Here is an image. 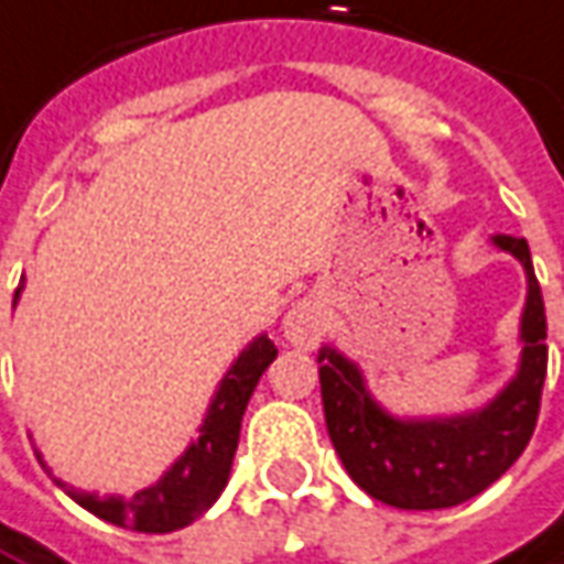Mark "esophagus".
Wrapping results in <instances>:
<instances>
[{"mask_svg": "<svg viewBox=\"0 0 564 564\" xmlns=\"http://www.w3.org/2000/svg\"><path fill=\"white\" fill-rule=\"evenodd\" d=\"M324 333V312L314 299L296 302L283 317V336L296 348H312Z\"/></svg>", "mask_w": 564, "mask_h": 564, "instance_id": "1", "label": "esophagus"}]
</instances>
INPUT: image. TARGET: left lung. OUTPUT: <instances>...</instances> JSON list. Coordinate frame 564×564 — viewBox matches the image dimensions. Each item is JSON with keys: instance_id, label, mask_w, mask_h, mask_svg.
Listing matches in <instances>:
<instances>
[{"instance_id": "obj_1", "label": "left lung", "mask_w": 564, "mask_h": 564, "mask_svg": "<svg viewBox=\"0 0 564 564\" xmlns=\"http://www.w3.org/2000/svg\"><path fill=\"white\" fill-rule=\"evenodd\" d=\"M528 274L519 377L485 411L454 420H394L336 348L317 355L327 432L355 485L398 509H447L491 488L534 435L546 379V312L522 237H494Z\"/></svg>"}]
</instances>
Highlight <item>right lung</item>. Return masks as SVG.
I'll return each instance as SVG.
<instances>
[{
    "label": "right lung",
    "instance_id": "1",
    "mask_svg": "<svg viewBox=\"0 0 564 564\" xmlns=\"http://www.w3.org/2000/svg\"><path fill=\"white\" fill-rule=\"evenodd\" d=\"M18 296H21V286L14 290V302ZM274 358H278V348L268 336H259L256 343L240 351V358L231 364V370L225 373L216 398L209 404L197 444H191L185 457L178 459L153 488L138 491L132 500H122V497L101 500L95 494L73 491L55 478L57 488H64L79 507L89 509L91 516L129 528V531H141V534H170V531H178L194 519H200L228 485L247 401Z\"/></svg>",
    "mask_w": 564,
    "mask_h": 564
}]
</instances>
